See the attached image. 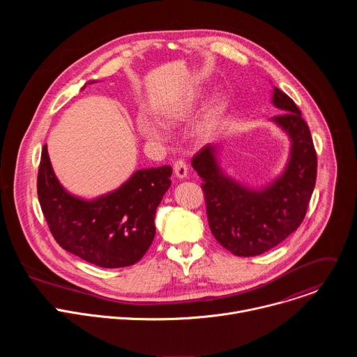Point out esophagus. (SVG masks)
<instances>
[{"instance_id": "esophagus-1", "label": "esophagus", "mask_w": 357, "mask_h": 357, "mask_svg": "<svg viewBox=\"0 0 357 357\" xmlns=\"http://www.w3.org/2000/svg\"><path fill=\"white\" fill-rule=\"evenodd\" d=\"M174 172H175L176 178H179V179L186 178L188 176V165H186V162L183 160L176 161L175 165H174Z\"/></svg>"}]
</instances>
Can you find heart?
Returning <instances> with one entry per match:
<instances>
[{
  "label": "heart",
  "instance_id": "obj_1",
  "mask_svg": "<svg viewBox=\"0 0 357 357\" xmlns=\"http://www.w3.org/2000/svg\"><path fill=\"white\" fill-rule=\"evenodd\" d=\"M199 98H200V94L196 91H192L179 98L165 101V103L155 107V116H157L158 121L165 127L178 126L179 123L185 121L189 117V114L195 110ZM226 107H227V101L225 97L219 96L212 100V103L209 105L205 116L202 117V120L197 124L196 131H197L199 137H208L212 134V131L219 124ZM160 125L155 120H152L149 117L141 116L137 119L138 132L149 141H164L165 139L167 134H165L164 127Z\"/></svg>",
  "mask_w": 357,
  "mask_h": 357
}]
</instances>
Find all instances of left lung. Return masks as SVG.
<instances>
[{
  "label": "left lung",
  "instance_id": "8db88e82",
  "mask_svg": "<svg viewBox=\"0 0 357 357\" xmlns=\"http://www.w3.org/2000/svg\"><path fill=\"white\" fill-rule=\"evenodd\" d=\"M271 103L281 112L270 119L289 138L284 171L263 188H250L220 165L219 144L203 146L192 160L202 178L209 227L234 256L252 257L294 233L307 213L317 181V152L307 123L284 91L273 87Z\"/></svg>",
  "mask_w": 357,
  "mask_h": 357
}]
</instances>
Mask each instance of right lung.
<instances>
[{"mask_svg": "<svg viewBox=\"0 0 357 357\" xmlns=\"http://www.w3.org/2000/svg\"><path fill=\"white\" fill-rule=\"evenodd\" d=\"M171 175L168 165L138 169L120 188L83 199L59 182L45 145L38 197L49 230L62 248L103 268L128 267L142 259L155 237V213L171 186Z\"/></svg>", "mask_w": 357, "mask_h": 357, "instance_id": "add662e5", "label": "right lung"}]
</instances>
